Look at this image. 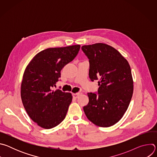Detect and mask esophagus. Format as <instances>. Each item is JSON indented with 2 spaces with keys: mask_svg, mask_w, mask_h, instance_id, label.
<instances>
[{
  "mask_svg": "<svg viewBox=\"0 0 157 157\" xmlns=\"http://www.w3.org/2000/svg\"><path fill=\"white\" fill-rule=\"evenodd\" d=\"M79 95H80V93H75V94H73L74 98H78V97Z\"/></svg>",
  "mask_w": 157,
  "mask_h": 157,
  "instance_id": "1",
  "label": "esophagus"
}]
</instances>
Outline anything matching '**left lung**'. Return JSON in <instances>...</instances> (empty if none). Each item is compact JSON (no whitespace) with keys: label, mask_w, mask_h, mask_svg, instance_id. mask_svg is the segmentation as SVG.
<instances>
[{"label":"left lung","mask_w":157,"mask_h":157,"mask_svg":"<svg viewBox=\"0 0 157 157\" xmlns=\"http://www.w3.org/2000/svg\"><path fill=\"white\" fill-rule=\"evenodd\" d=\"M89 59V78L99 80L98 95L87 93L89 103L83 109L94 124L108 127L118 122L130 102L133 79L130 65L114 48L105 43L81 47Z\"/></svg>","instance_id":"obj_1"}]
</instances>
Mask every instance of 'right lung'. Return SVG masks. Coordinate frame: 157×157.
<instances>
[{
	"mask_svg": "<svg viewBox=\"0 0 157 157\" xmlns=\"http://www.w3.org/2000/svg\"><path fill=\"white\" fill-rule=\"evenodd\" d=\"M79 49V44L47 48L36 54L27 66L21 98L29 117L42 128H53L66 117L72 95L53 88L61 77L62 68L74 59Z\"/></svg>",
	"mask_w": 157,
	"mask_h": 157,
	"instance_id": "obj_1",
	"label": "right lung"
}]
</instances>
